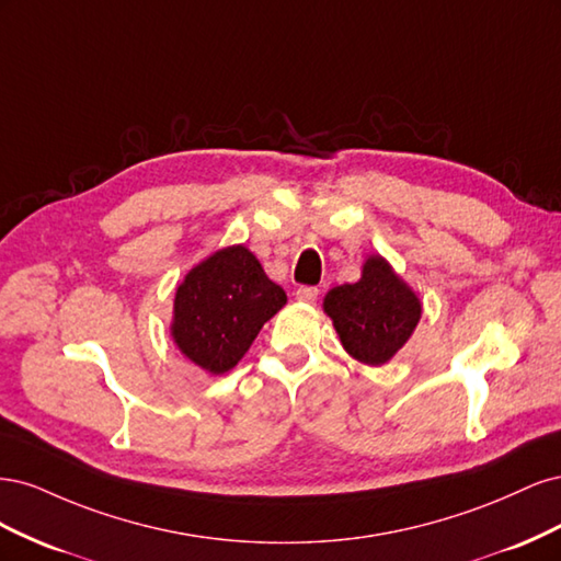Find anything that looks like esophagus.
Segmentation results:
<instances>
[{
  "instance_id": "esophagus-1",
  "label": "esophagus",
  "mask_w": 561,
  "mask_h": 561,
  "mask_svg": "<svg viewBox=\"0 0 561 561\" xmlns=\"http://www.w3.org/2000/svg\"><path fill=\"white\" fill-rule=\"evenodd\" d=\"M318 287H311V285H301L299 290H297V299L299 301H307V304H311V301H316L318 299Z\"/></svg>"
}]
</instances>
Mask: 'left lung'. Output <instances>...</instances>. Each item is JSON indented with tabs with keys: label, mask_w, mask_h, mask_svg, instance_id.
Returning <instances> with one entry per match:
<instances>
[{
	"label": "left lung",
	"mask_w": 561,
	"mask_h": 561,
	"mask_svg": "<svg viewBox=\"0 0 561 561\" xmlns=\"http://www.w3.org/2000/svg\"><path fill=\"white\" fill-rule=\"evenodd\" d=\"M322 311L351 358L379 367L410 342L421 320V299L386 257L369 254L360 278L332 287Z\"/></svg>",
	"instance_id": "obj_1"
}]
</instances>
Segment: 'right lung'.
I'll use <instances>...</instances> for the list:
<instances>
[{
    "mask_svg": "<svg viewBox=\"0 0 561 561\" xmlns=\"http://www.w3.org/2000/svg\"><path fill=\"white\" fill-rule=\"evenodd\" d=\"M285 304L283 287L245 245L219 248L178 285L171 336L186 360L208 375H225Z\"/></svg>",
    "mask_w": 561,
    "mask_h": 561,
    "instance_id": "right-lung-1",
    "label": "right lung"
}]
</instances>
